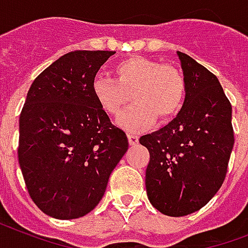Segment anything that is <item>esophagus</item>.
I'll use <instances>...</instances> for the list:
<instances>
[{"label":"esophagus","instance_id":"1","mask_svg":"<svg viewBox=\"0 0 248 248\" xmlns=\"http://www.w3.org/2000/svg\"><path fill=\"white\" fill-rule=\"evenodd\" d=\"M128 140H129L130 145H137V143H138V136H137V134L129 133V134H128Z\"/></svg>","mask_w":248,"mask_h":248}]
</instances>
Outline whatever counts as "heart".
<instances>
[{
    "instance_id": "b5f03b06",
    "label": "heart",
    "mask_w": 248,
    "mask_h": 248,
    "mask_svg": "<svg viewBox=\"0 0 248 248\" xmlns=\"http://www.w3.org/2000/svg\"><path fill=\"white\" fill-rule=\"evenodd\" d=\"M115 78L98 74L93 80V94L108 115H118L130 101L134 103L118 118V124L129 132L150 126L155 116L168 120L185 103L187 82L177 67L158 61L132 57L116 63Z\"/></svg>"
}]
</instances>
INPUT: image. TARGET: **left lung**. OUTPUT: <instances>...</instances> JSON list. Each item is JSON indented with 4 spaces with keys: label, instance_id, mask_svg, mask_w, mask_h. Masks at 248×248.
Instances as JSON below:
<instances>
[{
    "label": "left lung",
    "instance_id": "8db88e82",
    "mask_svg": "<svg viewBox=\"0 0 248 248\" xmlns=\"http://www.w3.org/2000/svg\"><path fill=\"white\" fill-rule=\"evenodd\" d=\"M187 94L181 111L162 129L145 134L146 191L167 216L201 210L221 187L234 145L232 105L217 78L185 53L177 51Z\"/></svg>",
    "mask_w": 248,
    "mask_h": 248
}]
</instances>
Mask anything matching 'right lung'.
I'll use <instances>...</instances> for the list:
<instances>
[{"mask_svg":"<svg viewBox=\"0 0 248 248\" xmlns=\"http://www.w3.org/2000/svg\"><path fill=\"white\" fill-rule=\"evenodd\" d=\"M115 51L75 50L32 82L19 118L18 158L34 204L61 220L89 214L128 150L93 94V80Z\"/></svg>","mask_w":248,"mask_h":248,"instance_id":"add662e5","label":"right lung"}]
</instances>
